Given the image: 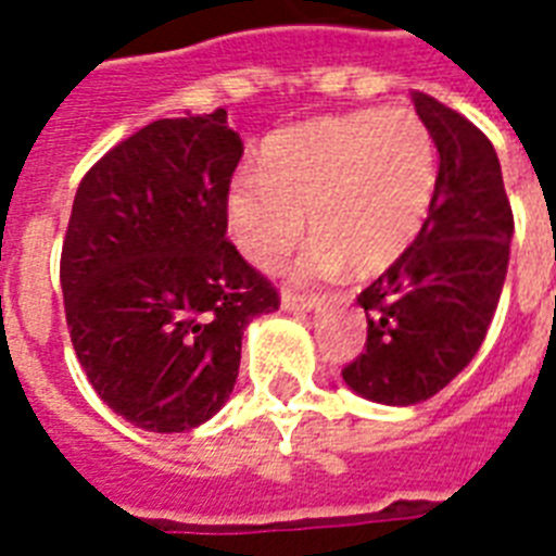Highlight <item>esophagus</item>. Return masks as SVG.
<instances>
[{"instance_id": "34e87169", "label": "esophagus", "mask_w": 556, "mask_h": 556, "mask_svg": "<svg viewBox=\"0 0 556 556\" xmlns=\"http://www.w3.org/2000/svg\"><path fill=\"white\" fill-rule=\"evenodd\" d=\"M279 305H282V312L305 314V312H314V308L320 305V296H303V294H291V291H282Z\"/></svg>"}]
</instances>
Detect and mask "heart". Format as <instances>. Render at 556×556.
I'll list each match as a JSON object with an SVG mask.
<instances>
[{
  "mask_svg": "<svg viewBox=\"0 0 556 556\" xmlns=\"http://www.w3.org/2000/svg\"><path fill=\"white\" fill-rule=\"evenodd\" d=\"M439 152L413 109H357L288 126L262 147V173L227 187V230L253 268L274 270L305 230L296 277L349 265L369 277L401 260L430 216Z\"/></svg>",
  "mask_w": 556,
  "mask_h": 556,
  "instance_id": "heart-1",
  "label": "heart"
}]
</instances>
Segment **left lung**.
<instances>
[{"label": "left lung", "instance_id": "8db88e82", "mask_svg": "<svg viewBox=\"0 0 556 556\" xmlns=\"http://www.w3.org/2000/svg\"><path fill=\"white\" fill-rule=\"evenodd\" d=\"M413 103L439 150V185L413 248L357 296L366 352L343 369L352 392L387 406L421 404L473 361L514 239L493 143L430 94L415 91Z\"/></svg>", "mask_w": 556, "mask_h": 556}]
</instances>
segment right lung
I'll list each match as a JSON object with an SVG mask.
<instances>
[{"mask_svg": "<svg viewBox=\"0 0 556 556\" xmlns=\"http://www.w3.org/2000/svg\"><path fill=\"white\" fill-rule=\"evenodd\" d=\"M242 152L225 109L164 117L106 152L74 195L60 260L68 334L94 392L141 430L210 421L233 392L244 329L279 308L227 242Z\"/></svg>", "mask_w": 556, "mask_h": 556, "instance_id": "obj_1", "label": "right lung"}]
</instances>
